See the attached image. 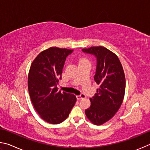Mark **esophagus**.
Returning <instances> with one entry per match:
<instances>
[{
  "mask_svg": "<svg viewBox=\"0 0 150 150\" xmlns=\"http://www.w3.org/2000/svg\"><path fill=\"white\" fill-rule=\"evenodd\" d=\"M86 98V96L85 94H83V93H82V94H80V96H76V98H77V99H78V100H80V99H85Z\"/></svg>",
  "mask_w": 150,
  "mask_h": 150,
  "instance_id": "obj_1",
  "label": "esophagus"
}]
</instances>
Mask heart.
Wrapping results in <instances>:
<instances>
[{"label": "heart", "instance_id": "b5f03b06", "mask_svg": "<svg viewBox=\"0 0 150 150\" xmlns=\"http://www.w3.org/2000/svg\"><path fill=\"white\" fill-rule=\"evenodd\" d=\"M83 60H85V59H82V60H80V62H81V61H83Z\"/></svg>", "mask_w": 150, "mask_h": 150}]
</instances>
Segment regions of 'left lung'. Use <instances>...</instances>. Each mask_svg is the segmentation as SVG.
Returning a JSON list of instances; mask_svg holds the SVG:
<instances>
[{
  "label": "left lung",
  "mask_w": 150,
  "mask_h": 150,
  "mask_svg": "<svg viewBox=\"0 0 150 150\" xmlns=\"http://www.w3.org/2000/svg\"><path fill=\"white\" fill-rule=\"evenodd\" d=\"M97 58L96 82L99 85L97 93L90 98L91 106L85 111L88 119L96 125H101L111 119L119 109L124 99L126 80L119 58L102 46L82 49Z\"/></svg>",
  "instance_id": "obj_1"
}]
</instances>
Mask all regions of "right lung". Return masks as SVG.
<instances>
[{"label":"right lung","mask_w":150,"mask_h":150,"mask_svg":"<svg viewBox=\"0 0 150 150\" xmlns=\"http://www.w3.org/2000/svg\"><path fill=\"white\" fill-rule=\"evenodd\" d=\"M72 49L50 47L41 52L31 64L28 86L31 101L45 121L57 125L67 119L76 98L57 88L66 58Z\"/></svg>","instance_id":"obj_1"}]
</instances>
